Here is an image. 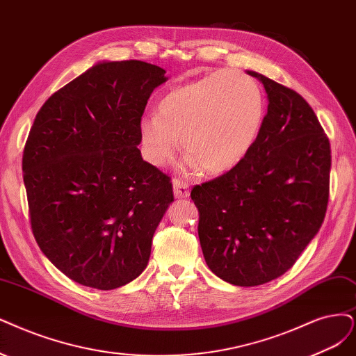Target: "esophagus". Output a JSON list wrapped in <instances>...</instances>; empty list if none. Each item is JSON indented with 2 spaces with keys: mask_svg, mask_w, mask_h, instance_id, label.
Wrapping results in <instances>:
<instances>
[{
  "mask_svg": "<svg viewBox=\"0 0 356 356\" xmlns=\"http://www.w3.org/2000/svg\"><path fill=\"white\" fill-rule=\"evenodd\" d=\"M173 192H175L176 198H188L191 193L188 183L183 180H177V179L173 180Z\"/></svg>",
  "mask_w": 356,
  "mask_h": 356,
  "instance_id": "obj_1",
  "label": "esophagus"
}]
</instances>
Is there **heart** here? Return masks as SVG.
<instances>
[{"label":"heart","instance_id":"b5f03b06","mask_svg":"<svg viewBox=\"0 0 356 356\" xmlns=\"http://www.w3.org/2000/svg\"><path fill=\"white\" fill-rule=\"evenodd\" d=\"M264 95L239 72L221 70L168 90L155 115L138 124L140 151L151 165L163 167L183 151L207 175L238 165L251 151L264 118Z\"/></svg>","mask_w":356,"mask_h":356}]
</instances>
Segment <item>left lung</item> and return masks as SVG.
Wrapping results in <instances>:
<instances>
[{"instance_id": "1", "label": "left lung", "mask_w": 356, "mask_h": 356, "mask_svg": "<svg viewBox=\"0 0 356 356\" xmlns=\"http://www.w3.org/2000/svg\"><path fill=\"white\" fill-rule=\"evenodd\" d=\"M268 107L251 151L222 176L195 186L207 266L234 286L280 277L318 233L328 202L330 142L298 92L248 70Z\"/></svg>"}]
</instances>
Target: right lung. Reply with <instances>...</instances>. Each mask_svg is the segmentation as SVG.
I'll list each match as a JSON object with an SVG mask.
<instances>
[{
    "label": "right lung",
    "instance_id": "obj_1",
    "mask_svg": "<svg viewBox=\"0 0 356 356\" xmlns=\"http://www.w3.org/2000/svg\"><path fill=\"white\" fill-rule=\"evenodd\" d=\"M167 79L139 60L97 63L35 117L22 161L32 232L79 284L111 291L148 266L175 196L170 177L142 160L138 124Z\"/></svg>",
    "mask_w": 356,
    "mask_h": 356
}]
</instances>
